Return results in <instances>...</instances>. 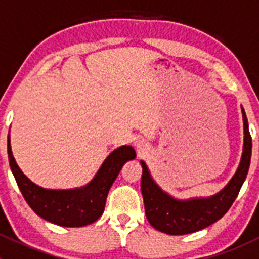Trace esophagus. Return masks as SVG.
<instances>
[{"label":"esophagus","mask_w":259,"mask_h":259,"mask_svg":"<svg viewBox=\"0 0 259 259\" xmlns=\"http://www.w3.org/2000/svg\"><path fill=\"white\" fill-rule=\"evenodd\" d=\"M135 148H137L138 153H143V151L146 150L148 145H146V143L143 139H138L137 142H135Z\"/></svg>","instance_id":"34e87169"}]
</instances>
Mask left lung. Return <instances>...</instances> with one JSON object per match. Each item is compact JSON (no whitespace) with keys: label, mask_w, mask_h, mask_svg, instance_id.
Returning <instances> with one entry per match:
<instances>
[{"label":"left lung","mask_w":259,"mask_h":259,"mask_svg":"<svg viewBox=\"0 0 259 259\" xmlns=\"http://www.w3.org/2000/svg\"><path fill=\"white\" fill-rule=\"evenodd\" d=\"M244 125V145L238 169L231 182L218 193L204 199L177 200L155 184L148 166L142 161V194L145 214L149 223L158 231L170 236L194 233L221 219L236 200L248 174L252 155V138L248 129V120L242 108Z\"/></svg>","instance_id":"8db88e82"}]
</instances>
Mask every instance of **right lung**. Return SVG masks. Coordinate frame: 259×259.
<instances>
[{"label":"right lung","instance_id":"add662e5","mask_svg":"<svg viewBox=\"0 0 259 259\" xmlns=\"http://www.w3.org/2000/svg\"><path fill=\"white\" fill-rule=\"evenodd\" d=\"M10 166L23 198L41 218L61 227H83L100 218L105 208L106 197L127 160L137 154L132 146H120L105 159L94 179L85 187L69 190H50L38 187L21 171L15 160L7 138Z\"/></svg>","mask_w":259,"mask_h":259}]
</instances>
